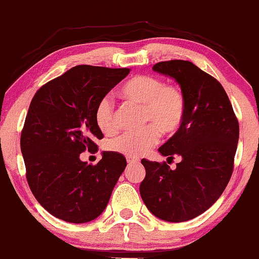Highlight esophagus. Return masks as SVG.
Segmentation results:
<instances>
[{"instance_id":"esophagus-1","label":"esophagus","mask_w":259,"mask_h":259,"mask_svg":"<svg viewBox=\"0 0 259 259\" xmlns=\"http://www.w3.org/2000/svg\"><path fill=\"white\" fill-rule=\"evenodd\" d=\"M126 161H127V164H139V161H140V160L139 159H137V157H130V156H127L126 157Z\"/></svg>"}]
</instances>
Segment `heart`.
Segmentation results:
<instances>
[{
  "label": "heart",
  "mask_w": 259,
  "mask_h": 259,
  "mask_svg": "<svg viewBox=\"0 0 259 259\" xmlns=\"http://www.w3.org/2000/svg\"><path fill=\"white\" fill-rule=\"evenodd\" d=\"M124 99L143 105L141 119L146 125L139 132H127L109 141L110 150L130 157L141 156L157 144L160 133L172 135L181 127L186 116V95L175 83H165L161 78L140 74L130 78L121 87ZM94 120L100 132L111 134L118 125L114 105L104 97L94 109Z\"/></svg>",
  "instance_id": "1"
}]
</instances>
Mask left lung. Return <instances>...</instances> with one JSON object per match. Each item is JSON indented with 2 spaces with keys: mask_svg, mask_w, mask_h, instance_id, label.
<instances>
[{
  "mask_svg": "<svg viewBox=\"0 0 259 259\" xmlns=\"http://www.w3.org/2000/svg\"><path fill=\"white\" fill-rule=\"evenodd\" d=\"M152 69L175 78L186 95L181 127L159 149L168 159L182 160L175 170L165 161L141 160L146 175L140 195L159 219L189 221L219 200L232 176L238 120L221 83L191 62H159Z\"/></svg>",
  "mask_w": 259,
  "mask_h": 259,
  "instance_id": "left-lung-1",
  "label": "left lung"
}]
</instances>
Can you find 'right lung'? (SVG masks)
<instances>
[{"label":"right lung","instance_id":"1","mask_svg":"<svg viewBox=\"0 0 259 259\" xmlns=\"http://www.w3.org/2000/svg\"><path fill=\"white\" fill-rule=\"evenodd\" d=\"M129 68L77 65L40 87L34 94L21 133V151L32 194L59 220L85 223L105 207L126 166L115 151L103 152L97 165L80 160L98 150L104 135L94 109Z\"/></svg>","mask_w":259,"mask_h":259}]
</instances>
